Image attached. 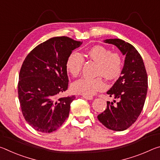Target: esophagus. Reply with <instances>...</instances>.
Segmentation results:
<instances>
[{
  "mask_svg": "<svg viewBox=\"0 0 160 160\" xmlns=\"http://www.w3.org/2000/svg\"><path fill=\"white\" fill-rule=\"evenodd\" d=\"M84 98L88 99V100H92L93 99V97L92 96H89V95H82Z\"/></svg>",
  "mask_w": 160,
  "mask_h": 160,
  "instance_id": "obj_1",
  "label": "esophagus"
}]
</instances>
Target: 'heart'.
Wrapping results in <instances>:
<instances>
[{"mask_svg":"<svg viewBox=\"0 0 160 160\" xmlns=\"http://www.w3.org/2000/svg\"><path fill=\"white\" fill-rule=\"evenodd\" d=\"M88 56L98 64L97 75H103L109 80L116 79L121 75L123 69V60L118 53H112L110 49L102 46H95L88 51ZM83 63L82 56L73 52L67 58L66 69L72 76L77 77L81 72ZM104 87V82L100 77L94 79L82 78L73 83L72 90L83 95H92L102 90Z\"/></svg>","mask_w":160,"mask_h":160,"instance_id":"heart-1","label":"heart"}]
</instances>
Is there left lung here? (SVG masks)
Masks as SVG:
<instances>
[{"label":"left lung","mask_w":160,"mask_h":160,"mask_svg":"<svg viewBox=\"0 0 160 160\" xmlns=\"http://www.w3.org/2000/svg\"><path fill=\"white\" fill-rule=\"evenodd\" d=\"M104 42L116 46L126 57L121 76L107 92L115 100L107 102V109L97 118L110 130L125 131L135 122L144 107L148 92L147 72L141 56L133 46L120 39H106Z\"/></svg>","instance_id":"1"}]
</instances>
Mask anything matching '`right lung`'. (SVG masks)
Here are the masks:
<instances>
[{
	"label": "right lung",
	"mask_w": 160,
	"mask_h": 160,
	"mask_svg": "<svg viewBox=\"0 0 160 160\" xmlns=\"http://www.w3.org/2000/svg\"><path fill=\"white\" fill-rule=\"evenodd\" d=\"M81 44L67 37L51 38L32 50L22 65L19 101L26 121L36 131L53 132L68 117L75 97L58 96L68 85L67 58Z\"/></svg>",
	"instance_id": "add662e5"
}]
</instances>
